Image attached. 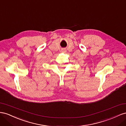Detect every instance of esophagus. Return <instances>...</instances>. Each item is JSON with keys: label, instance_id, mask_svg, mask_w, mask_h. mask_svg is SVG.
<instances>
[{"label": "esophagus", "instance_id": "34e87169", "mask_svg": "<svg viewBox=\"0 0 126 126\" xmlns=\"http://www.w3.org/2000/svg\"><path fill=\"white\" fill-rule=\"evenodd\" d=\"M62 52H65V51H66V49H64V48H63V49H62Z\"/></svg>", "mask_w": 126, "mask_h": 126}]
</instances>
